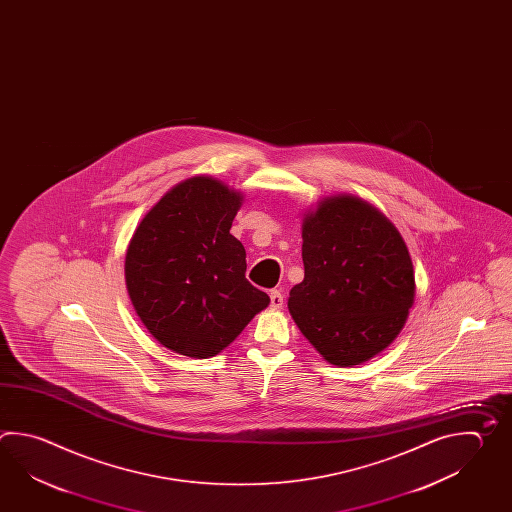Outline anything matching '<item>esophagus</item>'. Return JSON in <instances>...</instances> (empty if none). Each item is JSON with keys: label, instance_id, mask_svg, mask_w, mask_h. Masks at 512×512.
Wrapping results in <instances>:
<instances>
[{"label": "esophagus", "instance_id": "1", "mask_svg": "<svg viewBox=\"0 0 512 512\" xmlns=\"http://www.w3.org/2000/svg\"><path fill=\"white\" fill-rule=\"evenodd\" d=\"M282 304H284L282 293L279 290H272V293H270V306H272L273 310H279V308H282Z\"/></svg>", "mask_w": 512, "mask_h": 512}]
</instances>
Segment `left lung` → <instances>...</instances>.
<instances>
[{"label":"left lung","mask_w":512,"mask_h":512,"mask_svg":"<svg viewBox=\"0 0 512 512\" xmlns=\"http://www.w3.org/2000/svg\"><path fill=\"white\" fill-rule=\"evenodd\" d=\"M303 262L288 310L330 365H361L392 345L416 277L405 240L379 209L354 195L319 200L304 213Z\"/></svg>","instance_id":"obj_1"}]
</instances>
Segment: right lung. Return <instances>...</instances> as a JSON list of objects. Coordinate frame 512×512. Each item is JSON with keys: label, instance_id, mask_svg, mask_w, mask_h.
I'll return each instance as SVG.
<instances>
[{"label": "right lung", "instance_id": "1", "mask_svg": "<svg viewBox=\"0 0 512 512\" xmlns=\"http://www.w3.org/2000/svg\"><path fill=\"white\" fill-rule=\"evenodd\" d=\"M242 200L217 178H186L147 211L129 240V299L149 334L175 354H220L270 304L246 279V250L230 233Z\"/></svg>", "mask_w": 512, "mask_h": 512}]
</instances>
